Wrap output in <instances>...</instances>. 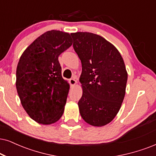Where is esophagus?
I'll return each mask as SVG.
<instances>
[{
    "label": "esophagus",
    "mask_w": 156,
    "mask_h": 156,
    "mask_svg": "<svg viewBox=\"0 0 156 156\" xmlns=\"http://www.w3.org/2000/svg\"><path fill=\"white\" fill-rule=\"evenodd\" d=\"M69 82H70V86H75V85H76V83H77L76 80L74 78H70V79L69 80Z\"/></svg>",
    "instance_id": "esophagus-1"
}]
</instances>
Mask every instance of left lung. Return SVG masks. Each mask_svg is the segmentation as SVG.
I'll list each match as a JSON object with an SVG mask.
<instances>
[{
  "label": "left lung",
  "instance_id": "8db88e82",
  "mask_svg": "<svg viewBox=\"0 0 156 156\" xmlns=\"http://www.w3.org/2000/svg\"><path fill=\"white\" fill-rule=\"evenodd\" d=\"M70 35L82 64L80 114L89 125L104 126L116 117L125 98L127 81L125 62L117 49L99 35L90 32Z\"/></svg>",
  "mask_w": 156,
  "mask_h": 156
}]
</instances>
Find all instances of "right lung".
<instances>
[{
    "label": "right lung",
    "mask_w": 156,
    "mask_h": 156,
    "mask_svg": "<svg viewBox=\"0 0 156 156\" xmlns=\"http://www.w3.org/2000/svg\"><path fill=\"white\" fill-rule=\"evenodd\" d=\"M72 44L68 33L48 31L35 39L19 59L18 94L27 113L39 124L55 123L63 114L70 86L62 77L58 57Z\"/></svg>",
    "instance_id": "obj_1"
}]
</instances>
